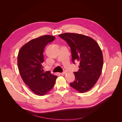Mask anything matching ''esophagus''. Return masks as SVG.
I'll use <instances>...</instances> for the list:
<instances>
[{"mask_svg": "<svg viewBox=\"0 0 122 122\" xmlns=\"http://www.w3.org/2000/svg\"><path fill=\"white\" fill-rule=\"evenodd\" d=\"M66 74V72H63V73H61V75H65Z\"/></svg>", "mask_w": 122, "mask_h": 122, "instance_id": "34e87169", "label": "esophagus"}]
</instances>
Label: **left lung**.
I'll return each mask as SVG.
<instances>
[{"mask_svg":"<svg viewBox=\"0 0 122 122\" xmlns=\"http://www.w3.org/2000/svg\"><path fill=\"white\" fill-rule=\"evenodd\" d=\"M59 36L71 47L73 62L80 61L79 70L74 73L75 80L70 86L80 93L88 92L98 80L103 68L99 46L92 38L84 35L66 33Z\"/></svg>","mask_w":122,"mask_h":122,"instance_id":"left-lung-1","label":"left lung"}]
</instances>
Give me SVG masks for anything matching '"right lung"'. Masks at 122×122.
<instances>
[{
    "instance_id": "obj_1",
    "label": "right lung",
    "mask_w": 122,
    "mask_h": 122,
    "mask_svg": "<svg viewBox=\"0 0 122 122\" xmlns=\"http://www.w3.org/2000/svg\"><path fill=\"white\" fill-rule=\"evenodd\" d=\"M55 36L44 35L30 41L20 48L18 55V66L25 84L37 95L43 96L52 89L57 76L44 71V48L55 40Z\"/></svg>"
}]
</instances>
